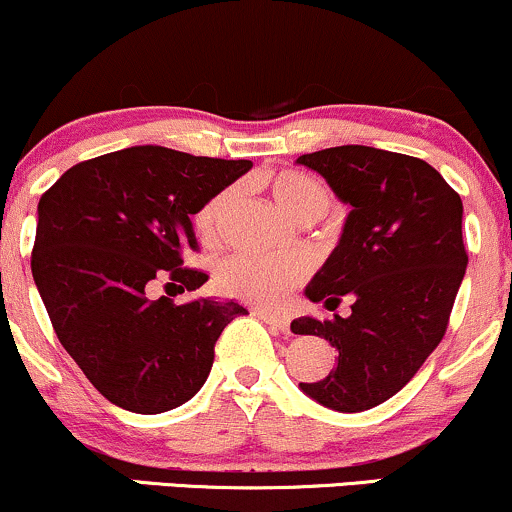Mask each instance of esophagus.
<instances>
[{"instance_id":"obj_1","label":"esophagus","mask_w":512,"mask_h":512,"mask_svg":"<svg viewBox=\"0 0 512 512\" xmlns=\"http://www.w3.org/2000/svg\"><path fill=\"white\" fill-rule=\"evenodd\" d=\"M257 317H260V320H264L267 322L269 327H274V330H279V332H289V317L286 315H276V313H267V310H257L255 313Z\"/></svg>"}]
</instances>
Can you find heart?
<instances>
[{"mask_svg":"<svg viewBox=\"0 0 512 512\" xmlns=\"http://www.w3.org/2000/svg\"><path fill=\"white\" fill-rule=\"evenodd\" d=\"M274 202L293 221H317L332 207V192L325 182L301 170H281L267 178ZM236 190L216 192L195 214V231L202 243L214 245L221 238L223 221L231 209ZM308 276V262L301 255H233L219 267L221 291L257 305H276L293 286Z\"/></svg>","mask_w":512,"mask_h":512,"instance_id":"heart-1","label":"heart"}]
</instances>
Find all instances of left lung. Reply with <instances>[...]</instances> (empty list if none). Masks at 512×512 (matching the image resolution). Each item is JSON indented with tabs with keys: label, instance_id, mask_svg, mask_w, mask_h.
Instances as JSON below:
<instances>
[{
	"label": "left lung",
	"instance_id": "1",
	"mask_svg": "<svg viewBox=\"0 0 512 512\" xmlns=\"http://www.w3.org/2000/svg\"><path fill=\"white\" fill-rule=\"evenodd\" d=\"M339 202L349 204L342 238L305 296L351 315L298 317L293 334L337 349V363L301 390L334 411H366L397 395L448 330L467 269L462 199L436 168L414 156L346 144L298 156Z\"/></svg>",
	"mask_w": 512,
	"mask_h": 512
}]
</instances>
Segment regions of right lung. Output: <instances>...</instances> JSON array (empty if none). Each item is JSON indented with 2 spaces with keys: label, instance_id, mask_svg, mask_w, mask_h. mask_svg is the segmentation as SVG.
Instances as JSON below:
<instances>
[{
  "label": "right lung",
  "instance_id": "1",
  "mask_svg": "<svg viewBox=\"0 0 512 512\" xmlns=\"http://www.w3.org/2000/svg\"><path fill=\"white\" fill-rule=\"evenodd\" d=\"M252 161L129 146L76 163L38 202L33 281L57 339L101 395L134 414L185 404L207 383L236 301L151 298L209 279L185 267L197 252L192 216Z\"/></svg>",
  "mask_w": 512,
  "mask_h": 512
}]
</instances>
